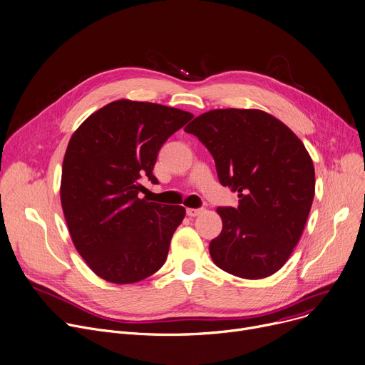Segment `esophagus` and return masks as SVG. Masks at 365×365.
<instances>
[{
	"label": "esophagus",
	"mask_w": 365,
	"mask_h": 365,
	"mask_svg": "<svg viewBox=\"0 0 365 365\" xmlns=\"http://www.w3.org/2000/svg\"><path fill=\"white\" fill-rule=\"evenodd\" d=\"M204 211V208H186V214L189 217H197Z\"/></svg>",
	"instance_id": "esophagus-1"
}]
</instances>
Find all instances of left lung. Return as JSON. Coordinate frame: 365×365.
Returning a JSON list of instances; mask_svg holds the SVG:
<instances>
[{
  "instance_id": "1",
  "label": "left lung",
  "mask_w": 365,
  "mask_h": 365,
  "mask_svg": "<svg viewBox=\"0 0 365 365\" xmlns=\"http://www.w3.org/2000/svg\"><path fill=\"white\" fill-rule=\"evenodd\" d=\"M215 161L218 180L239 205L218 207L222 233L210 242L217 267L242 279L280 270L297 247L312 205L315 173L304 143L261 110H211L185 128Z\"/></svg>"
}]
</instances>
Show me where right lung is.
<instances>
[{"label": "right lung", "instance_id": "obj_1", "mask_svg": "<svg viewBox=\"0 0 365 365\" xmlns=\"http://www.w3.org/2000/svg\"><path fill=\"white\" fill-rule=\"evenodd\" d=\"M193 114L118 100L73 133L63 161L61 205L78 252L101 279L128 284L158 272L185 217L180 205L139 198L163 143Z\"/></svg>", "mask_w": 365, "mask_h": 365}]
</instances>
